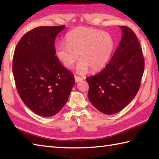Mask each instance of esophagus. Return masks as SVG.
I'll return each instance as SVG.
<instances>
[{
  "instance_id": "1",
  "label": "esophagus",
  "mask_w": 159,
  "mask_h": 159,
  "mask_svg": "<svg viewBox=\"0 0 159 159\" xmlns=\"http://www.w3.org/2000/svg\"><path fill=\"white\" fill-rule=\"evenodd\" d=\"M74 79H75V81H76V83L77 82H79L80 80H83V78L80 77V76H76V75H75V76H74Z\"/></svg>"
}]
</instances>
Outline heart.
<instances>
[{
    "mask_svg": "<svg viewBox=\"0 0 159 159\" xmlns=\"http://www.w3.org/2000/svg\"><path fill=\"white\" fill-rule=\"evenodd\" d=\"M66 44L56 45L55 55L63 65L73 68L79 58L81 60L77 66L79 74L88 69L98 71L106 65L114 48L112 36L107 32L98 29L79 26L66 35Z\"/></svg>",
    "mask_w": 159,
    "mask_h": 159,
    "instance_id": "b5f03b06",
    "label": "heart"
}]
</instances>
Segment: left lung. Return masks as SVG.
I'll return each mask as SVG.
<instances>
[{
	"mask_svg": "<svg viewBox=\"0 0 159 159\" xmlns=\"http://www.w3.org/2000/svg\"><path fill=\"white\" fill-rule=\"evenodd\" d=\"M121 41L111 60L101 72L86 78L88 98L105 114L121 111L133 100L139 89L144 60L138 37L126 26H120Z\"/></svg>",
	"mask_w": 159,
	"mask_h": 159,
	"instance_id": "1",
	"label": "left lung"
}]
</instances>
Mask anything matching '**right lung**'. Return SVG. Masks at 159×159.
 <instances>
[{
  "instance_id": "right-lung-1",
  "label": "right lung",
  "mask_w": 159,
  "mask_h": 159,
  "mask_svg": "<svg viewBox=\"0 0 159 159\" xmlns=\"http://www.w3.org/2000/svg\"><path fill=\"white\" fill-rule=\"evenodd\" d=\"M66 26H39L21 38L13 55L12 72L21 100L32 111L50 117L68 100L74 75L55 55V38Z\"/></svg>"
}]
</instances>
